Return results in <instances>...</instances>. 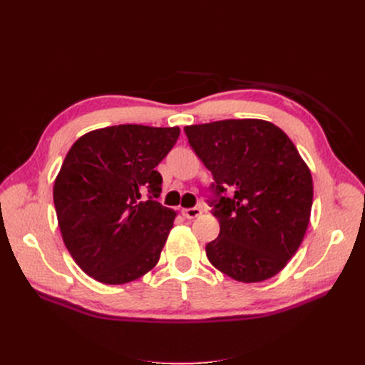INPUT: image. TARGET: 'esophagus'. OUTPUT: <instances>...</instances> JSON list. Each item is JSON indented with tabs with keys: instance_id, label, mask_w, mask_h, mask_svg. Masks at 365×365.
<instances>
[{
	"instance_id": "obj_1",
	"label": "esophagus",
	"mask_w": 365,
	"mask_h": 365,
	"mask_svg": "<svg viewBox=\"0 0 365 365\" xmlns=\"http://www.w3.org/2000/svg\"><path fill=\"white\" fill-rule=\"evenodd\" d=\"M182 215H184L187 219H195V217H200V216L202 215V210L197 208V207L184 208V210H182Z\"/></svg>"
}]
</instances>
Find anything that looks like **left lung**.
<instances>
[{"mask_svg":"<svg viewBox=\"0 0 365 365\" xmlns=\"http://www.w3.org/2000/svg\"><path fill=\"white\" fill-rule=\"evenodd\" d=\"M212 172L219 236L205 254L216 269L242 283L279 274L302 245L311 219L314 182L291 138L259 118L220 120L184 128Z\"/></svg>","mask_w":365,"mask_h":365,"instance_id":"obj_1","label":"left lung"}]
</instances>
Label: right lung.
<instances>
[{
  "label": "right lung",
  "mask_w": 365,
  "mask_h": 365,
  "mask_svg": "<svg viewBox=\"0 0 365 365\" xmlns=\"http://www.w3.org/2000/svg\"><path fill=\"white\" fill-rule=\"evenodd\" d=\"M180 132L108 126L86 132L68 150L53 201L65 247L94 280L125 284L158 263L178 213L155 201L163 182L155 168Z\"/></svg>",
  "instance_id": "add662e5"
}]
</instances>
